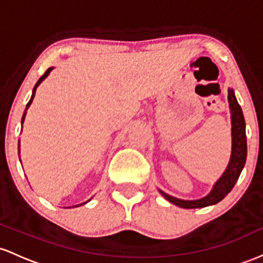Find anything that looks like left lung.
<instances>
[{
    "mask_svg": "<svg viewBox=\"0 0 263 263\" xmlns=\"http://www.w3.org/2000/svg\"><path fill=\"white\" fill-rule=\"evenodd\" d=\"M229 96V108L230 114H231V138H232V145H231V156H230V161L227 164V167L220 176L219 180L214 184L211 191L206 196L201 197L197 200H182L178 199L169 195V194L164 193L163 190L159 189V193L163 195L167 201L174 203V205L179 206L182 209H201L206 206L215 205V203L220 202L221 200L225 199V196L235 184L237 182L238 176H240L241 171H242L245 163H246L247 156V140H246V123H245V118L242 109L238 104L237 99H236L235 92L232 88H229L227 90Z\"/></svg>",
    "mask_w": 263,
    "mask_h": 263,
    "instance_id": "left-lung-1",
    "label": "left lung"
}]
</instances>
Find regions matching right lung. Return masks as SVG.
<instances>
[{
    "label": "right lung",
    "mask_w": 263,
    "mask_h": 263,
    "mask_svg": "<svg viewBox=\"0 0 263 263\" xmlns=\"http://www.w3.org/2000/svg\"><path fill=\"white\" fill-rule=\"evenodd\" d=\"M52 69H53V67H51V68H48V69L46 70V73H44V74L41 77L40 79H38V82L36 83V85H34V88H33V90H32V96H31V99H29V102L27 103V105H26V109H25V113H23V116H22V123L23 124V122H25V118H26V114H27V109L29 108V105L32 104V102H33V98H34V94H36V90H37V88H38V85H40L41 83H42V82L44 81V79L47 78V77L49 76V73L52 72ZM18 147H20V143H18ZM18 152H20V149H18ZM20 160H21V158H20ZM88 201H89V200H88ZM83 203H87V201L85 202H83ZM83 203H81V205H83ZM81 205H76V206H73V208H77V206H81Z\"/></svg>",
    "instance_id": "add662e5"
}]
</instances>
